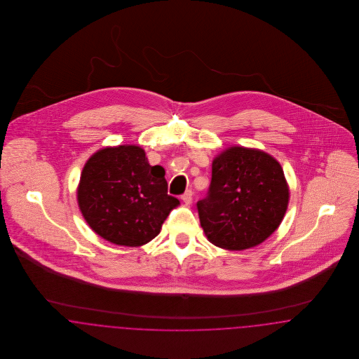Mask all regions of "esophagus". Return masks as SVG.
I'll return each mask as SVG.
<instances>
[{
    "label": "esophagus",
    "instance_id": "esophagus-1",
    "mask_svg": "<svg viewBox=\"0 0 359 359\" xmlns=\"http://www.w3.org/2000/svg\"><path fill=\"white\" fill-rule=\"evenodd\" d=\"M192 191L191 189H188V191H186L183 195H182V201L186 203V205H189L191 202H192Z\"/></svg>",
    "mask_w": 359,
    "mask_h": 359
}]
</instances>
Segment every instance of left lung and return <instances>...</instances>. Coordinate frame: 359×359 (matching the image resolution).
<instances>
[{"instance_id":"left-lung-1","label":"left lung","mask_w":359,"mask_h":359,"mask_svg":"<svg viewBox=\"0 0 359 359\" xmlns=\"http://www.w3.org/2000/svg\"><path fill=\"white\" fill-rule=\"evenodd\" d=\"M288 201V184L276 158L258 149L231 147L214 158L207 196L196 207L211 243L245 250L273 234Z\"/></svg>"}]
</instances>
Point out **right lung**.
I'll use <instances>...</instances> for the list:
<instances>
[{"instance_id": "right-lung-1", "label": "right lung", "mask_w": 359, "mask_h": 359, "mask_svg": "<svg viewBox=\"0 0 359 359\" xmlns=\"http://www.w3.org/2000/svg\"><path fill=\"white\" fill-rule=\"evenodd\" d=\"M165 171L149 165L136 145L93 154L81 175L78 203L88 226L103 239L141 246L160 233L179 201L168 195Z\"/></svg>"}]
</instances>
